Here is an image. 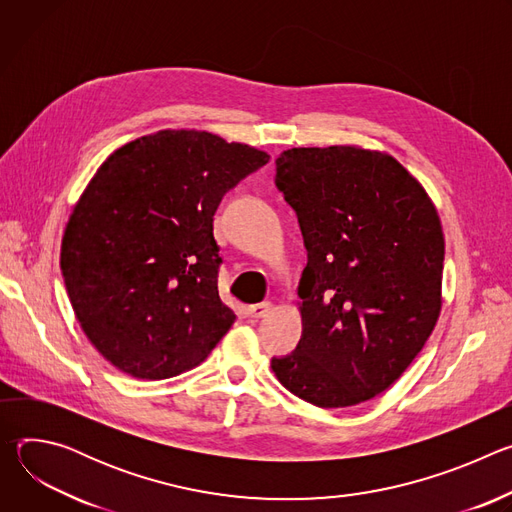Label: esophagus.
Here are the masks:
<instances>
[{"label":"esophagus","mask_w":512,"mask_h":512,"mask_svg":"<svg viewBox=\"0 0 512 512\" xmlns=\"http://www.w3.org/2000/svg\"><path fill=\"white\" fill-rule=\"evenodd\" d=\"M271 304L269 302H261V304H253V306H249L247 308V312H249V316L251 318H265L269 312H271Z\"/></svg>","instance_id":"1"}]
</instances>
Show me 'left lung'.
I'll return each mask as SVG.
<instances>
[{"label": "left lung", "mask_w": 512, "mask_h": 512, "mask_svg": "<svg viewBox=\"0 0 512 512\" xmlns=\"http://www.w3.org/2000/svg\"><path fill=\"white\" fill-rule=\"evenodd\" d=\"M275 164L308 265L298 285L300 344L273 358L271 369L289 393L316 407L369 401L407 371L440 318V214L387 152L291 148Z\"/></svg>", "instance_id": "obj_1"}]
</instances>
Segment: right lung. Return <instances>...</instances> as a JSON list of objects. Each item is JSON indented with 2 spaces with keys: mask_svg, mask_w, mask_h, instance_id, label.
Instances as JSON below:
<instances>
[{
  "mask_svg": "<svg viewBox=\"0 0 512 512\" xmlns=\"http://www.w3.org/2000/svg\"><path fill=\"white\" fill-rule=\"evenodd\" d=\"M267 162L247 143L160 129L99 166L66 223L60 269L83 332L115 369L170 379L229 332L237 316L218 298L212 216Z\"/></svg>",
  "mask_w": 512,
  "mask_h": 512,
  "instance_id": "add662e5",
  "label": "right lung"
}]
</instances>
